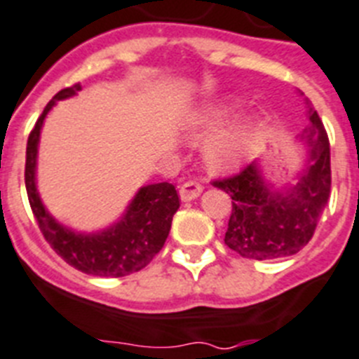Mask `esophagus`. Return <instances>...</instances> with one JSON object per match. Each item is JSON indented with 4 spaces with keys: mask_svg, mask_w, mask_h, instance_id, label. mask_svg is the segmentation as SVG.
<instances>
[{
    "mask_svg": "<svg viewBox=\"0 0 359 359\" xmlns=\"http://www.w3.org/2000/svg\"><path fill=\"white\" fill-rule=\"evenodd\" d=\"M201 191H203V187H201V183H198V182H185L182 187H180V198H182L183 201L196 200V198L201 194Z\"/></svg>",
    "mask_w": 359,
    "mask_h": 359,
    "instance_id": "esophagus-1",
    "label": "esophagus"
}]
</instances>
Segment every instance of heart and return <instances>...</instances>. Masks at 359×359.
I'll return each mask as SVG.
<instances>
[{
    "instance_id": "b5f03b06",
    "label": "heart",
    "mask_w": 359,
    "mask_h": 359,
    "mask_svg": "<svg viewBox=\"0 0 359 359\" xmlns=\"http://www.w3.org/2000/svg\"><path fill=\"white\" fill-rule=\"evenodd\" d=\"M233 111V102L229 100H222L215 104L207 106L196 114L189 123V128L192 132H207V130L216 128L218 124L229 117ZM248 147V132L244 126H235V128L226 130V132L218 133L209 143L205 144V158L209 165L215 168H231L242 161Z\"/></svg>"
}]
</instances>
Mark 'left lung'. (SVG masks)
<instances>
[{"label": "left lung", "instance_id": "1", "mask_svg": "<svg viewBox=\"0 0 359 359\" xmlns=\"http://www.w3.org/2000/svg\"><path fill=\"white\" fill-rule=\"evenodd\" d=\"M308 104L310 124L301 133L306 150L303 170L293 185L266 182L259 161L212 185L231 196L227 248L245 259L271 260L303 250L313 236L330 196V143L318 111Z\"/></svg>", "mask_w": 359, "mask_h": 359}]
</instances>
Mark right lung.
<instances>
[{"label":"right lung","mask_w":359,"mask_h":359,"mask_svg":"<svg viewBox=\"0 0 359 359\" xmlns=\"http://www.w3.org/2000/svg\"><path fill=\"white\" fill-rule=\"evenodd\" d=\"M80 90V84H75L58 91L34 124L27 141V196L40 231L67 264L95 277H124L143 269L161 251L172 226L174 212L180 209V198L172 183L163 182L141 187L121 220L97 233L73 231L51 216L36 189V159L41 126L58 100L75 97Z\"/></svg>","instance_id":"right-lung-1"}]
</instances>
